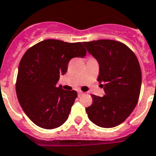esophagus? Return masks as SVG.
<instances>
[{
    "mask_svg": "<svg viewBox=\"0 0 156 156\" xmlns=\"http://www.w3.org/2000/svg\"><path fill=\"white\" fill-rule=\"evenodd\" d=\"M82 94H83V92H82V91H81V90H78V96H81Z\"/></svg>",
    "mask_w": 156,
    "mask_h": 156,
    "instance_id": "34e87169",
    "label": "esophagus"
}]
</instances>
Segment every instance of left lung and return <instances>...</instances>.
Instances as JSON below:
<instances>
[{"label":"left lung","mask_w":156,"mask_h":156,"mask_svg":"<svg viewBox=\"0 0 156 156\" xmlns=\"http://www.w3.org/2000/svg\"><path fill=\"white\" fill-rule=\"evenodd\" d=\"M87 51L99 64L98 81L105 91L103 97L92 94L93 102L86 108L91 122L111 128L122 123L131 115L140 98L142 73L137 58L128 46L114 40L83 42Z\"/></svg>","instance_id":"obj_1"}]
</instances>
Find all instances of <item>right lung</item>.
<instances>
[{"instance_id":"right-lung-1","label":"right lung","mask_w":156,"mask_h":156,"mask_svg":"<svg viewBox=\"0 0 156 156\" xmlns=\"http://www.w3.org/2000/svg\"><path fill=\"white\" fill-rule=\"evenodd\" d=\"M82 42L47 39L27 49L21 58L16 81L19 103L29 119L44 129L62 126L68 119L78 94L56 87L69 60L83 57Z\"/></svg>"}]
</instances>
